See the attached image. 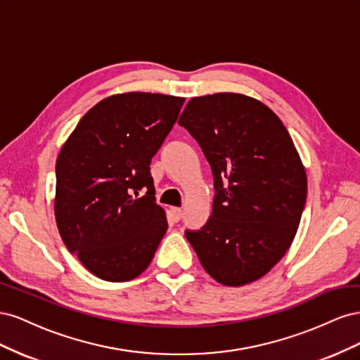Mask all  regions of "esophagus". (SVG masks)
<instances>
[{
	"instance_id": "esophagus-1",
	"label": "esophagus",
	"mask_w": 360,
	"mask_h": 360,
	"mask_svg": "<svg viewBox=\"0 0 360 360\" xmlns=\"http://www.w3.org/2000/svg\"><path fill=\"white\" fill-rule=\"evenodd\" d=\"M181 214H183V212H181V209H179V207H172L171 209V216H172V219L174 221H180L181 219Z\"/></svg>"
}]
</instances>
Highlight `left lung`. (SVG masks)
<instances>
[{
  "mask_svg": "<svg viewBox=\"0 0 360 360\" xmlns=\"http://www.w3.org/2000/svg\"><path fill=\"white\" fill-rule=\"evenodd\" d=\"M179 124L198 141L214 180L213 212L186 238L228 287L264 276L285 255L307 201V172L269 106L237 93L193 97Z\"/></svg>",
  "mask_w": 360,
  "mask_h": 360,
  "instance_id": "left-lung-1",
  "label": "left lung"
}]
</instances>
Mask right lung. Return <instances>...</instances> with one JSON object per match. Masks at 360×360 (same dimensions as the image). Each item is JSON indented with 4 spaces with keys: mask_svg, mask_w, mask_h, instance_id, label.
I'll list each match as a JSON object with an SVG mask.
<instances>
[{
    "mask_svg": "<svg viewBox=\"0 0 360 360\" xmlns=\"http://www.w3.org/2000/svg\"><path fill=\"white\" fill-rule=\"evenodd\" d=\"M183 97L110 96L86 112L60 150L56 221L64 245L93 275L139 276L167 233L150 163L177 122Z\"/></svg>",
    "mask_w": 360,
    "mask_h": 360,
    "instance_id": "obj_1",
    "label": "right lung"
}]
</instances>
